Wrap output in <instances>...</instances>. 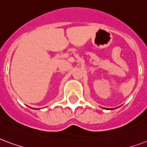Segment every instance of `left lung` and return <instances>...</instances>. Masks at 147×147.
Here are the masks:
<instances>
[{"label":"left lung","mask_w":147,"mask_h":147,"mask_svg":"<svg viewBox=\"0 0 147 147\" xmlns=\"http://www.w3.org/2000/svg\"><path fill=\"white\" fill-rule=\"evenodd\" d=\"M115 109H116V108H115ZM110 110H113V108H112V109H110Z\"/></svg>","instance_id":"8db88e82"}]
</instances>
